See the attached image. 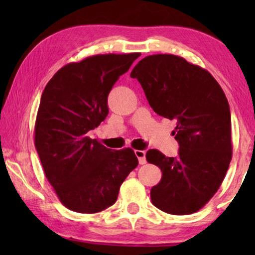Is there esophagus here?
I'll list each match as a JSON object with an SVG mask.
<instances>
[{
	"label": "esophagus",
	"instance_id": "esophagus-1",
	"mask_svg": "<svg viewBox=\"0 0 255 255\" xmlns=\"http://www.w3.org/2000/svg\"><path fill=\"white\" fill-rule=\"evenodd\" d=\"M135 154H136V156L138 158V162H139V164H141V165H143V164H146V157H145L146 153H145V150L136 149Z\"/></svg>",
	"mask_w": 255,
	"mask_h": 255
}]
</instances>
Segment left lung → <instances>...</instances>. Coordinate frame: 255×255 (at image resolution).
Masks as SVG:
<instances>
[{
    "label": "left lung",
    "instance_id": "left-lung-1",
    "mask_svg": "<svg viewBox=\"0 0 255 255\" xmlns=\"http://www.w3.org/2000/svg\"><path fill=\"white\" fill-rule=\"evenodd\" d=\"M157 115L175 120L178 157L157 149L146 153L162 171L150 190L156 208L171 215L200 210L221 187L232 159L230 105L208 71L180 56H146L130 73Z\"/></svg>",
    "mask_w": 255,
    "mask_h": 255
}]
</instances>
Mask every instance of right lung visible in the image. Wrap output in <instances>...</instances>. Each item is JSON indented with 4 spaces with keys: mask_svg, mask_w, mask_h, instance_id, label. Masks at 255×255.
<instances>
[{
    "mask_svg": "<svg viewBox=\"0 0 255 255\" xmlns=\"http://www.w3.org/2000/svg\"><path fill=\"white\" fill-rule=\"evenodd\" d=\"M139 55H94L70 63L42 92L34 146L47 180L70 210L96 214L109 208L138 165L131 148L112 150L86 133L106 119L108 94Z\"/></svg>",
    "mask_w": 255,
    "mask_h": 255,
    "instance_id": "obj_1",
    "label": "right lung"
}]
</instances>
